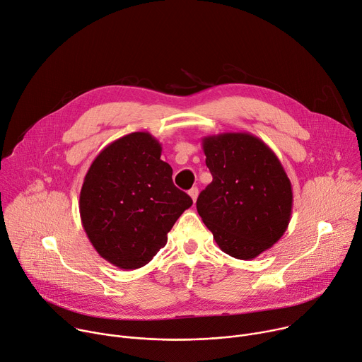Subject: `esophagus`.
Returning a JSON list of instances; mask_svg holds the SVG:
<instances>
[{
	"mask_svg": "<svg viewBox=\"0 0 362 362\" xmlns=\"http://www.w3.org/2000/svg\"><path fill=\"white\" fill-rule=\"evenodd\" d=\"M187 193H189V196L192 198V201H193V202H196V199H198V194H199L198 187H192Z\"/></svg>",
	"mask_w": 362,
	"mask_h": 362,
	"instance_id": "1",
	"label": "esophagus"
}]
</instances>
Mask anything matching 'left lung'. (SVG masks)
<instances>
[{"label":"left lung","mask_w":362,"mask_h":362,"mask_svg":"<svg viewBox=\"0 0 362 362\" xmlns=\"http://www.w3.org/2000/svg\"><path fill=\"white\" fill-rule=\"evenodd\" d=\"M214 180L196 209L218 247L238 259H252L286 233L293 208L291 183L274 151L250 133L202 139Z\"/></svg>","instance_id":"1"}]
</instances>
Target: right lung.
I'll list each match as a JSON object with an SVG mask.
<instances>
[{"mask_svg": "<svg viewBox=\"0 0 362 362\" xmlns=\"http://www.w3.org/2000/svg\"><path fill=\"white\" fill-rule=\"evenodd\" d=\"M161 144L147 131L124 136L95 157L79 196L85 233L104 259L136 270L168 243L177 218L192 206L173 185Z\"/></svg>", "mask_w": 362, "mask_h": 362, "instance_id": "right-lung-1", "label": "right lung"}]
</instances>
